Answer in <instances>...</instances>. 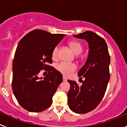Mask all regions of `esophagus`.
I'll return each instance as SVG.
<instances>
[{"mask_svg":"<svg viewBox=\"0 0 127 127\" xmlns=\"http://www.w3.org/2000/svg\"><path fill=\"white\" fill-rule=\"evenodd\" d=\"M63 81H67V78H66L65 76H63Z\"/></svg>","mask_w":127,"mask_h":127,"instance_id":"1","label":"esophagus"}]
</instances>
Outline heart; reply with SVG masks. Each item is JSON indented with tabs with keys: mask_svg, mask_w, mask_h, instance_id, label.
I'll return each instance as SVG.
<instances>
[{
	"mask_svg": "<svg viewBox=\"0 0 127 127\" xmlns=\"http://www.w3.org/2000/svg\"><path fill=\"white\" fill-rule=\"evenodd\" d=\"M71 50L73 51L76 55H79L83 51V46L80 42L77 41H71L69 44ZM58 48L55 47L53 50L52 57L53 58H56L58 56ZM57 69L65 76H69L72 72L76 69V65L74 64H68L65 62H61L58 64L57 67Z\"/></svg>",
	"mask_w": 127,
	"mask_h": 127,
	"instance_id": "b5f03b06",
	"label": "heart"
}]
</instances>
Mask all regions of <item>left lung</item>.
<instances>
[{
    "label": "left lung",
    "mask_w": 127,
    "mask_h": 127,
    "mask_svg": "<svg viewBox=\"0 0 127 127\" xmlns=\"http://www.w3.org/2000/svg\"><path fill=\"white\" fill-rule=\"evenodd\" d=\"M74 37L86 40L89 52L85 65L77 73L85 79L81 86L74 81L67 80L70 84L68 105L74 113L85 114L94 110L104 97L110 78V56L105 40L95 32L86 31Z\"/></svg>",
    "instance_id": "8db88e82"
}]
</instances>
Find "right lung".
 <instances>
[{
	"label": "right lung",
	"instance_id": "1",
	"mask_svg": "<svg viewBox=\"0 0 127 127\" xmlns=\"http://www.w3.org/2000/svg\"><path fill=\"white\" fill-rule=\"evenodd\" d=\"M65 34H52L42 30H32L19 42L13 64L12 88L20 105L30 112L44 111L52 104V97L62 82V74L53 67V50ZM48 72L44 78L38 73Z\"/></svg>",
	"mask_w": 127,
	"mask_h": 127
}]
</instances>
